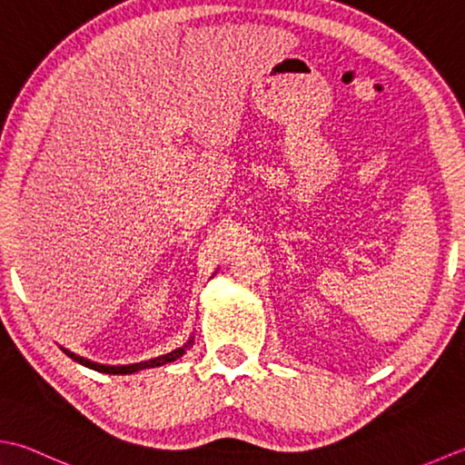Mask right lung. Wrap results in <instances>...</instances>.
Here are the masks:
<instances>
[{
	"label": "right lung",
	"mask_w": 465,
	"mask_h": 465,
	"mask_svg": "<svg viewBox=\"0 0 465 465\" xmlns=\"http://www.w3.org/2000/svg\"><path fill=\"white\" fill-rule=\"evenodd\" d=\"M191 342H193V341L189 339V341L183 344V347H179V349L171 351V352H167V354H161V357H154V359H151V361L134 362V365H118V367H114V365H98V362H93V361H88V359H84V357H78V354L70 352V351H66V349H62V351L66 352L70 359H74L76 362H80V365H84V367H88V369H94V371H98V372H106V375H131V372H136V371L154 369V367H161V365H167V362L177 361L179 357H183Z\"/></svg>",
	"instance_id": "add662e5"
}]
</instances>
